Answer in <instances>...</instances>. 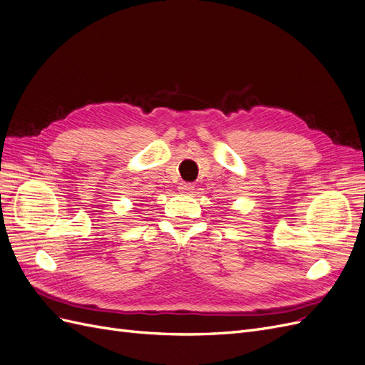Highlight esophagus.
I'll return each instance as SVG.
<instances>
[{
    "label": "esophagus",
    "mask_w": 365,
    "mask_h": 365,
    "mask_svg": "<svg viewBox=\"0 0 365 365\" xmlns=\"http://www.w3.org/2000/svg\"><path fill=\"white\" fill-rule=\"evenodd\" d=\"M178 190H180L181 193H184V195H190V193H193V190H195V185L190 184V182H181V184L178 185Z\"/></svg>",
    "instance_id": "esophagus-1"
}]
</instances>
